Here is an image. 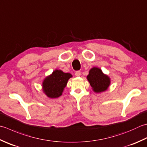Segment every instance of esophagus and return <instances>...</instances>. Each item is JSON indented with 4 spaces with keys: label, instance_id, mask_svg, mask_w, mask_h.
<instances>
[{
    "label": "esophagus",
    "instance_id": "34e87169",
    "mask_svg": "<svg viewBox=\"0 0 147 147\" xmlns=\"http://www.w3.org/2000/svg\"><path fill=\"white\" fill-rule=\"evenodd\" d=\"M75 75L76 76H80V75H81V71H77L75 72Z\"/></svg>",
    "mask_w": 147,
    "mask_h": 147
}]
</instances>
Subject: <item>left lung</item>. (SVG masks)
Segmentation results:
<instances>
[{"mask_svg": "<svg viewBox=\"0 0 147 147\" xmlns=\"http://www.w3.org/2000/svg\"><path fill=\"white\" fill-rule=\"evenodd\" d=\"M87 79L91 87L96 92H100L106 90L110 83V78L102 73L99 68L94 67L89 71Z\"/></svg>", "mask_w": 147, "mask_h": 147, "instance_id": "left-lung-1", "label": "left lung"}]
</instances>
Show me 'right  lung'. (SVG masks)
Instances as JSON below:
<instances>
[{
	"instance_id": "right-lung-1",
	"label": "right lung",
	"mask_w": 147,
	"mask_h": 147,
	"mask_svg": "<svg viewBox=\"0 0 147 147\" xmlns=\"http://www.w3.org/2000/svg\"><path fill=\"white\" fill-rule=\"evenodd\" d=\"M72 75L60 70H55L51 75L46 78L42 83L43 90L50 98H56L62 95L68 80Z\"/></svg>"
}]
</instances>
